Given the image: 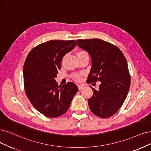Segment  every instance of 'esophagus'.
Listing matches in <instances>:
<instances>
[{
    "mask_svg": "<svg viewBox=\"0 0 151 151\" xmlns=\"http://www.w3.org/2000/svg\"><path fill=\"white\" fill-rule=\"evenodd\" d=\"M77 86H78V90H81V89L83 88V87H84V86H83V85H81V84L78 85Z\"/></svg>",
    "mask_w": 151,
    "mask_h": 151,
    "instance_id": "esophagus-1",
    "label": "esophagus"
}]
</instances>
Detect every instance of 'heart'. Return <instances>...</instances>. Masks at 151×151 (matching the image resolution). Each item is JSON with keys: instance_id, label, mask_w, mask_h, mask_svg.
I'll return each instance as SVG.
<instances>
[{"instance_id": "b5f03b06", "label": "heart", "mask_w": 151, "mask_h": 151, "mask_svg": "<svg viewBox=\"0 0 151 151\" xmlns=\"http://www.w3.org/2000/svg\"><path fill=\"white\" fill-rule=\"evenodd\" d=\"M86 54H87V53H86V52L82 51V50H81V51H79V52H77L76 56H77V57L78 58V57H81V56L85 55H86ZM72 76H73V78H74L75 80H76V81H81V80H82L81 75H80V74H75V75H73Z\"/></svg>"}]
</instances>
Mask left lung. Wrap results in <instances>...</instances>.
Masks as SVG:
<instances>
[{"label": "left lung", "instance_id": "1", "mask_svg": "<svg viewBox=\"0 0 151 151\" xmlns=\"http://www.w3.org/2000/svg\"><path fill=\"white\" fill-rule=\"evenodd\" d=\"M76 42L91 58L88 83L101 82L98 90L91 88L93 94L88 100L89 107L96 116L109 118L122 106L129 90L131 76L126 59L118 47L101 39Z\"/></svg>", "mask_w": 151, "mask_h": 151}]
</instances>
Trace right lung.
<instances>
[{
    "instance_id": "add662e5",
    "label": "right lung",
    "mask_w": 151,
    "mask_h": 151,
    "mask_svg": "<svg viewBox=\"0 0 151 151\" xmlns=\"http://www.w3.org/2000/svg\"><path fill=\"white\" fill-rule=\"evenodd\" d=\"M75 46V40H50L33 48L26 58L23 69L25 93L33 107L48 118L65 114L78 91L73 83L58 86L55 79L63 57Z\"/></svg>"
}]
</instances>
